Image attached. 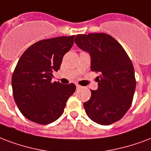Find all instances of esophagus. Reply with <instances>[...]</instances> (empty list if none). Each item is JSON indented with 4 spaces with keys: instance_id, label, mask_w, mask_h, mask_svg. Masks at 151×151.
Returning a JSON list of instances; mask_svg holds the SVG:
<instances>
[{
    "instance_id": "1",
    "label": "esophagus",
    "mask_w": 151,
    "mask_h": 151,
    "mask_svg": "<svg viewBox=\"0 0 151 151\" xmlns=\"http://www.w3.org/2000/svg\"><path fill=\"white\" fill-rule=\"evenodd\" d=\"M77 88H78V89H81V88H82V86H79V85H77Z\"/></svg>"
}]
</instances>
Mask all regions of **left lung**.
Masks as SVG:
<instances>
[{
	"mask_svg": "<svg viewBox=\"0 0 151 151\" xmlns=\"http://www.w3.org/2000/svg\"><path fill=\"white\" fill-rule=\"evenodd\" d=\"M75 42L89 53L91 70L100 73L97 90L84 103L93 121L109 125L121 119L132 105L136 81L134 66L123 47L105 33L78 35Z\"/></svg>",
	"mask_w": 151,
	"mask_h": 151,
	"instance_id": "1",
	"label": "left lung"
}]
</instances>
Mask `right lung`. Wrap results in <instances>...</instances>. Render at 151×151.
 <instances>
[{
	"label": "right lung",
	"mask_w": 151,
	"mask_h": 151,
	"mask_svg": "<svg viewBox=\"0 0 151 151\" xmlns=\"http://www.w3.org/2000/svg\"><path fill=\"white\" fill-rule=\"evenodd\" d=\"M75 35L40 40L25 50L12 77L13 97L27 119L39 124L55 121L75 92L73 83L52 82L53 72L60 69L63 56L70 50Z\"/></svg>",
	"instance_id": "add662e5"
}]
</instances>
